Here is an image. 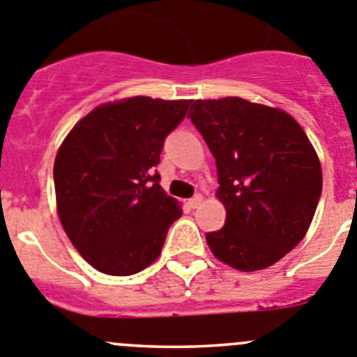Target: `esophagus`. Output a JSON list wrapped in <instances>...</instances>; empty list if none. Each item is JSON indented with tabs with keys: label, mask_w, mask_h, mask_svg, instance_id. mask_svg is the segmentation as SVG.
Returning a JSON list of instances; mask_svg holds the SVG:
<instances>
[{
	"label": "esophagus",
	"mask_w": 357,
	"mask_h": 357,
	"mask_svg": "<svg viewBox=\"0 0 357 357\" xmlns=\"http://www.w3.org/2000/svg\"><path fill=\"white\" fill-rule=\"evenodd\" d=\"M202 203H203V196L202 195H195L191 199H189V206H191V208H198Z\"/></svg>",
	"instance_id": "obj_1"
}]
</instances>
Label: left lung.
<instances>
[{"instance_id":"left-lung-1","label":"left lung","mask_w":357,"mask_h":357,"mask_svg":"<svg viewBox=\"0 0 357 357\" xmlns=\"http://www.w3.org/2000/svg\"><path fill=\"white\" fill-rule=\"evenodd\" d=\"M192 124L215 158L226 224L206 233L219 261L240 271L271 266L307 235L322 169L303 128L280 108L243 98L196 100Z\"/></svg>"}]
</instances>
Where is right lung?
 <instances>
[{"label":"right lung","mask_w":357,"mask_h":357,"mask_svg":"<svg viewBox=\"0 0 357 357\" xmlns=\"http://www.w3.org/2000/svg\"><path fill=\"white\" fill-rule=\"evenodd\" d=\"M191 100L124 98L73 126L54 161L57 215L98 271L133 275L159 257L181 203L159 185V154Z\"/></svg>","instance_id":"add662e5"}]
</instances>
